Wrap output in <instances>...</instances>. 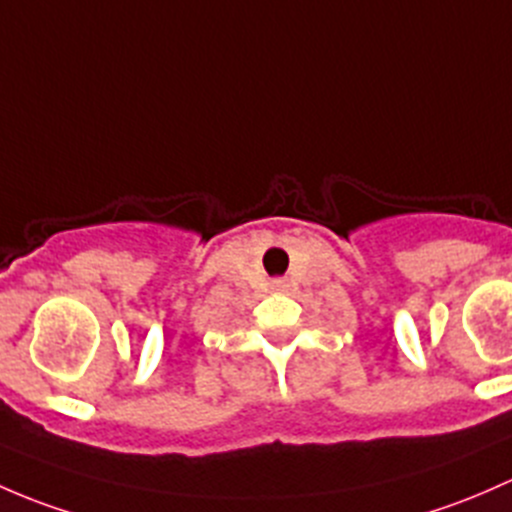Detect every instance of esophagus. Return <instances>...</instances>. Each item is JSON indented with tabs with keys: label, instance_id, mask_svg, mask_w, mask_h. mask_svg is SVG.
<instances>
[{
	"label": "esophagus",
	"instance_id": "obj_1",
	"mask_svg": "<svg viewBox=\"0 0 512 512\" xmlns=\"http://www.w3.org/2000/svg\"><path fill=\"white\" fill-rule=\"evenodd\" d=\"M271 288H273V291H278V293L288 291V281H283V278H276V281H271Z\"/></svg>",
	"mask_w": 512,
	"mask_h": 512
}]
</instances>
